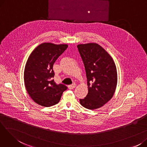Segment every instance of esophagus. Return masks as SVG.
<instances>
[{"mask_svg":"<svg viewBox=\"0 0 147 147\" xmlns=\"http://www.w3.org/2000/svg\"><path fill=\"white\" fill-rule=\"evenodd\" d=\"M76 84L75 83H74L73 84H71V85H69L68 86V89H73L76 88Z\"/></svg>","mask_w":147,"mask_h":147,"instance_id":"esophagus-1","label":"esophagus"}]
</instances>
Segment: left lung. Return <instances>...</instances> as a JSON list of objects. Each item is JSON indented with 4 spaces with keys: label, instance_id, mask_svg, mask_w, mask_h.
Here are the masks:
<instances>
[{
    "label": "left lung",
    "instance_id": "obj_1",
    "mask_svg": "<svg viewBox=\"0 0 147 147\" xmlns=\"http://www.w3.org/2000/svg\"><path fill=\"white\" fill-rule=\"evenodd\" d=\"M85 68L88 94L80 99V104L89 110L102 107L113 97L117 83V69L112 57L97 43L78 45Z\"/></svg>",
    "mask_w": 147,
    "mask_h": 147
}]
</instances>
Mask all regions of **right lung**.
Returning <instances> with one entry per match:
<instances>
[{
    "instance_id": "right-lung-1",
    "label": "right lung",
    "mask_w": 147,
    "mask_h": 147,
    "mask_svg": "<svg viewBox=\"0 0 147 147\" xmlns=\"http://www.w3.org/2000/svg\"><path fill=\"white\" fill-rule=\"evenodd\" d=\"M65 44L43 43L30 54L26 64L24 79L26 90L33 101L49 107L58 104L67 87L53 79V65L67 48Z\"/></svg>"
}]
</instances>
